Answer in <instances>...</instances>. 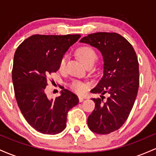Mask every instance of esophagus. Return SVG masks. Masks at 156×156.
Returning a JSON list of instances; mask_svg holds the SVG:
<instances>
[{"label": "esophagus", "mask_w": 156, "mask_h": 156, "mask_svg": "<svg viewBox=\"0 0 156 156\" xmlns=\"http://www.w3.org/2000/svg\"><path fill=\"white\" fill-rule=\"evenodd\" d=\"M78 99H79V102H80V103H81V102L83 101L84 98H83V97H81V96H79V97H78Z\"/></svg>", "instance_id": "esophagus-1"}]
</instances>
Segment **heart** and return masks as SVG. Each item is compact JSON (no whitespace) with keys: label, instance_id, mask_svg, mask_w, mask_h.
Listing matches in <instances>:
<instances>
[{"label":"heart","instance_id":"1","mask_svg":"<svg viewBox=\"0 0 156 156\" xmlns=\"http://www.w3.org/2000/svg\"><path fill=\"white\" fill-rule=\"evenodd\" d=\"M77 55H78L80 62L86 67H88L89 65H91V64H94V62H96L97 58H98L96 52L94 51L93 48L89 47V46H83V47L78 48V51H77ZM66 60H67V56L64 55L60 61V69H63L65 67ZM71 88L75 92L78 93H83L88 88V85L83 83V82L74 81L73 82L72 85H71Z\"/></svg>","mask_w":156,"mask_h":156}]
</instances>
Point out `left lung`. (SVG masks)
<instances>
[{"label": "left lung", "mask_w": 156, "mask_h": 156, "mask_svg": "<svg viewBox=\"0 0 156 156\" xmlns=\"http://www.w3.org/2000/svg\"><path fill=\"white\" fill-rule=\"evenodd\" d=\"M80 42L90 44L101 53L103 76L94 89V94L101 98H92L94 110L89 116L87 124L92 132L108 134L125 123L133 108L139 86V62L133 46L117 33L89 34ZM108 93L105 102L101 95Z\"/></svg>", "instance_id": "obj_1"}]
</instances>
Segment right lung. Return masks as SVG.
I'll use <instances>...</instances> for the list:
<instances>
[{"label": "right lung", "mask_w": 156, "mask_h": 156, "mask_svg": "<svg viewBox=\"0 0 156 156\" xmlns=\"http://www.w3.org/2000/svg\"><path fill=\"white\" fill-rule=\"evenodd\" d=\"M80 34L33 35L19 45L14 56L12 82L16 101L32 128L55 135L65 129L67 112L78 104L76 94L61 91L55 99L45 93L47 78L59 69L60 61Z\"/></svg>", "instance_id": "1"}]
</instances>
